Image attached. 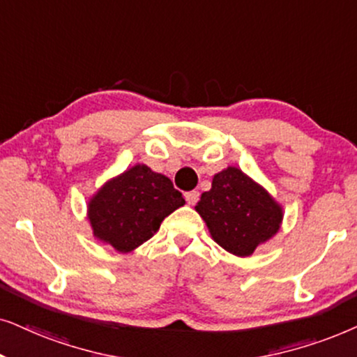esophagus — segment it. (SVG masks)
Segmentation results:
<instances>
[{"label": "esophagus", "mask_w": 357, "mask_h": 357, "mask_svg": "<svg viewBox=\"0 0 357 357\" xmlns=\"http://www.w3.org/2000/svg\"><path fill=\"white\" fill-rule=\"evenodd\" d=\"M184 197H186V202L189 204V206H194L199 201V192L197 191H189L184 194Z\"/></svg>", "instance_id": "esophagus-1"}]
</instances>
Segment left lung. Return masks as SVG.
<instances>
[{
    "label": "left lung",
    "instance_id": "obj_1",
    "mask_svg": "<svg viewBox=\"0 0 357 357\" xmlns=\"http://www.w3.org/2000/svg\"><path fill=\"white\" fill-rule=\"evenodd\" d=\"M196 211L213 241L240 258L273 238L284 217L274 197L235 166L213 176L211 191L202 192Z\"/></svg>",
    "mask_w": 357,
    "mask_h": 357
}]
</instances>
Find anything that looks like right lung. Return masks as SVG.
<instances>
[{
  "label": "right lung",
  "instance_id": "obj_1",
  "mask_svg": "<svg viewBox=\"0 0 357 357\" xmlns=\"http://www.w3.org/2000/svg\"><path fill=\"white\" fill-rule=\"evenodd\" d=\"M169 178L146 165H135L109 179L88 202L93 235L119 253H129L150 240L161 222L184 206Z\"/></svg>",
  "mask_w": 357,
  "mask_h": 357
}]
</instances>
